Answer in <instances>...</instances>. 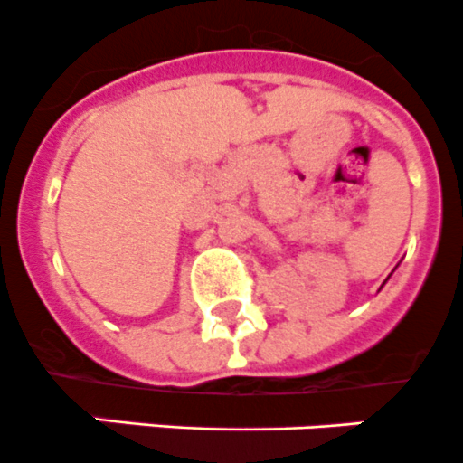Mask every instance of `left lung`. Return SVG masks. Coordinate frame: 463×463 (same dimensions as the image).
<instances>
[{"label":"left lung","instance_id":"8db88e82","mask_svg":"<svg viewBox=\"0 0 463 463\" xmlns=\"http://www.w3.org/2000/svg\"><path fill=\"white\" fill-rule=\"evenodd\" d=\"M385 282H388V279H385ZM385 282H383V284H385Z\"/></svg>","mask_w":463,"mask_h":463}]
</instances>
